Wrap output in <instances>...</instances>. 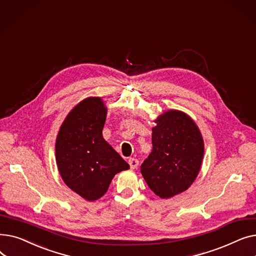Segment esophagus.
Here are the masks:
<instances>
[{
    "label": "esophagus",
    "instance_id": "esophagus-1",
    "mask_svg": "<svg viewBox=\"0 0 256 256\" xmlns=\"http://www.w3.org/2000/svg\"><path fill=\"white\" fill-rule=\"evenodd\" d=\"M128 164H130L132 169H136L138 167V165H139V160L137 158H128Z\"/></svg>",
    "mask_w": 256,
    "mask_h": 256
}]
</instances>
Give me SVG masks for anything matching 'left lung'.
<instances>
[{
	"instance_id": "obj_1",
	"label": "left lung",
	"mask_w": 256,
	"mask_h": 256,
	"mask_svg": "<svg viewBox=\"0 0 256 256\" xmlns=\"http://www.w3.org/2000/svg\"><path fill=\"white\" fill-rule=\"evenodd\" d=\"M154 122L152 150L141 173L156 195L170 198L195 180L204 158V140L194 121L182 112L168 111Z\"/></svg>"
}]
</instances>
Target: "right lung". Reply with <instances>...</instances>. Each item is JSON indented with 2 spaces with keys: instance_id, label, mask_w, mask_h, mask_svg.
Segmentation results:
<instances>
[{
  "instance_id": "1",
  "label": "right lung",
  "mask_w": 256,
  "mask_h": 256,
  "mask_svg": "<svg viewBox=\"0 0 256 256\" xmlns=\"http://www.w3.org/2000/svg\"><path fill=\"white\" fill-rule=\"evenodd\" d=\"M106 116V108L100 98L84 100L67 115L56 141L62 180L89 201L100 198L115 174L130 168L102 138Z\"/></svg>"
}]
</instances>
